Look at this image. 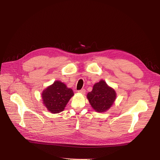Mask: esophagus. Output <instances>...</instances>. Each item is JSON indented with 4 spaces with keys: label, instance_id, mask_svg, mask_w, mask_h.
<instances>
[{
    "label": "esophagus",
    "instance_id": "1",
    "mask_svg": "<svg viewBox=\"0 0 160 160\" xmlns=\"http://www.w3.org/2000/svg\"><path fill=\"white\" fill-rule=\"evenodd\" d=\"M78 92L79 93H81L82 95H85V93H86V89H82L81 90L78 91Z\"/></svg>",
    "mask_w": 160,
    "mask_h": 160
}]
</instances>
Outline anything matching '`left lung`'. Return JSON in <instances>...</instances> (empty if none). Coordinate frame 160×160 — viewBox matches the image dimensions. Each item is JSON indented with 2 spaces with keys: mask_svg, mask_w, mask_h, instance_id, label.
<instances>
[{
  "mask_svg": "<svg viewBox=\"0 0 160 160\" xmlns=\"http://www.w3.org/2000/svg\"><path fill=\"white\" fill-rule=\"evenodd\" d=\"M116 97L115 89L103 80L95 83L93 89L87 95L91 107L98 113L108 111L113 104Z\"/></svg>",
  "mask_w": 160,
  "mask_h": 160,
  "instance_id": "1",
  "label": "left lung"
}]
</instances>
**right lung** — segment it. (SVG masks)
<instances>
[{"mask_svg":"<svg viewBox=\"0 0 160 160\" xmlns=\"http://www.w3.org/2000/svg\"><path fill=\"white\" fill-rule=\"evenodd\" d=\"M41 95L44 106L50 113L54 114L64 110L74 93L72 89L67 88L63 82L56 80L45 89Z\"/></svg>","mask_w":160,"mask_h":160,"instance_id":"add662e5","label":"right lung"}]
</instances>
